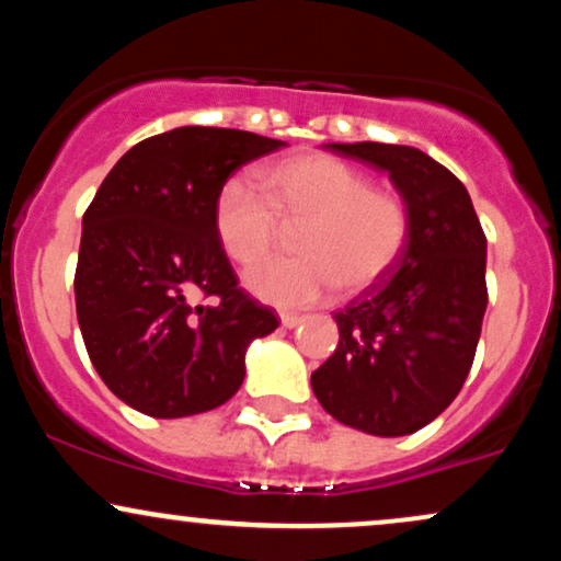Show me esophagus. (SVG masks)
Returning <instances> with one entry per match:
<instances>
[{"label": "esophagus", "instance_id": "obj_1", "mask_svg": "<svg viewBox=\"0 0 561 561\" xmlns=\"http://www.w3.org/2000/svg\"><path fill=\"white\" fill-rule=\"evenodd\" d=\"M279 319H282V327H287V330H293V327H298L302 321L300 313H289V311H282Z\"/></svg>", "mask_w": 561, "mask_h": 561}]
</instances>
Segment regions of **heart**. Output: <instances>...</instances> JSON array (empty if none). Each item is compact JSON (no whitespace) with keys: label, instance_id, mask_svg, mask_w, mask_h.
I'll list each match as a JSON object with an SVG mask.
<instances>
[{"label":"heart","instance_id":"obj_1","mask_svg":"<svg viewBox=\"0 0 561 561\" xmlns=\"http://www.w3.org/2000/svg\"><path fill=\"white\" fill-rule=\"evenodd\" d=\"M263 195L242 179L221 184L214 227L231 261L255 263L279 242L282 227H300L295 259H268L244 285L274 306H311L334 287L362 293L401 259L409 210L364 171L324 152H298L261 171Z\"/></svg>","mask_w":561,"mask_h":561}]
</instances>
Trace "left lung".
I'll return each mask as SVG.
<instances>
[{"label":"left lung","instance_id":"8db88e82","mask_svg":"<svg viewBox=\"0 0 561 561\" xmlns=\"http://www.w3.org/2000/svg\"><path fill=\"white\" fill-rule=\"evenodd\" d=\"M385 171L409 210L401 259L334 313L340 343L311 375L327 414L362 433L422 430L459 396L488 306V242L467 186L409 145H327Z\"/></svg>","mask_w":561,"mask_h":561}]
</instances>
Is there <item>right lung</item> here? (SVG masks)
I'll return each mask as SVG.
<instances>
[{
  "mask_svg": "<svg viewBox=\"0 0 561 561\" xmlns=\"http://www.w3.org/2000/svg\"><path fill=\"white\" fill-rule=\"evenodd\" d=\"M287 141L182 126L134 145L83 214L76 317L96 375L156 420L227 403L244 353L279 321L242 287L218 242L214 199L250 160ZM195 294L214 297L192 307Z\"/></svg>",
  "mask_w": 561,
  "mask_h": 561,
  "instance_id": "1",
  "label": "right lung"
}]
</instances>
